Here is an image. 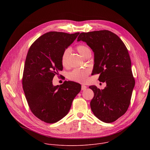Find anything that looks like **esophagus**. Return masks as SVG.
Listing matches in <instances>:
<instances>
[{"label": "esophagus", "instance_id": "1", "mask_svg": "<svg viewBox=\"0 0 150 150\" xmlns=\"http://www.w3.org/2000/svg\"><path fill=\"white\" fill-rule=\"evenodd\" d=\"M87 87L86 86V85H82V86H81V90H86V89H87Z\"/></svg>", "mask_w": 150, "mask_h": 150}]
</instances>
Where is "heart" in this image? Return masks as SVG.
<instances>
[{"instance_id":"b5f03b06","label":"heart","mask_w":150,"mask_h":150,"mask_svg":"<svg viewBox=\"0 0 150 150\" xmlns=\"http://www.w3.org/2000/svg\"><path fill=\"white\" fill-rule=\"evenodd\" d=\"M76 49L79 53L84 57L85 56L89 53H91L90 48L85 45H79L77 46ZM70 50L67 49L65 50L62 53L61 57V63L63 67H66L67 66V62L68 56L69 54ZM90 71L88 69H75L70 72L68 75L69 79L72 81L78 82L80 83H84L88 79V76L90 74Z\"/></svg>"}]
</instances>
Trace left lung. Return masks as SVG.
Wrapping results in <instances>:
<instances>
[{
	"label": "left lung",
	"mask_w": 150,
	"mask_h": 150,
	"mask_svg": "<svg viewBox=\"0 0 150 150\" xmlns=\"http://www.w3.org/2000/svg\"><path fill=\"white\" fill-rule=\"evenodd\" d=\"M77 41L85 42L93 50L92 74H100L99 81L106 83L103 90L96 85L89 87L94 94L91 110L100 120L113 122L127 111L135 86L127 49L116 34L108 30L82 33Z\"/></svg>",
	"instance_id": "obj_1"
}]
</instances>
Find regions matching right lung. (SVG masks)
<instances>
[{"instance_id": "right-lung-1", "label": "right lung", "mask_w": 150, "mask_h": 150, "mask_svg": "<svg viewBox=\"0 0 150 150\" xmlns=\"http://www.w3.org/2000/svg\"><path fill=\"white\" fill-rule=\"evenodd\" d=\"M79 33L68 34L51 31L40 36L30 47L25 59L23 87L32 113L48 123L58 122L69 112L81 85L65 81L54 86L52 81L62 71L63 52Z\"/></svg>"}]
</instances>
